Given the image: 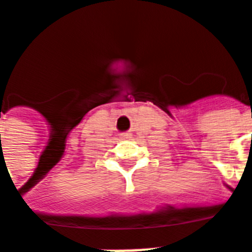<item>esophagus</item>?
Listing matches in <instances>:
<instances>
[{"label": "esophagus", "instance_id": "esophagus-1", "mask_svg": "<svg viewBox=\"0 0 252 252\" xmlns=\"http://www.w3.org/2000/svg\"><path fill=\"white\" fill-rule=\"evenodd\" d=\"M128 137H129V134H128V133H123L122 134V139H128Z\"/></svg>", "mask_w": 252, "mask_h": 252}]
</instances>
